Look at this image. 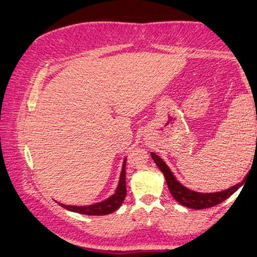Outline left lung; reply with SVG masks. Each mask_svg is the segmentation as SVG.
I'll list each match as a JSON object with an SVG mask.
<instances>
[{"label": "left lung", "mask_w": 257, "mask_h": 257, "mask_svg": "<svg viewBox=\"0 0 257 257\" xmlns=\"http://www.w3.org/2000/svg\"><path fill=\"white\" fill-rule=\"evenodd\" d=\"M151 157L155 163L157 164V167L161 169V172L164 174V178H166L167 185L169 187L170 193L174 197V199L176 202H179L180 204L187 206V208L191 209H197V210H200V209H206V208H211V206H215L220 203H222L223 200H226L227 198L232 196L240 186H243L244 184V179L243 181L239 182V184L232 186V187L227 188L225 191H221V192H215V193H199V192H194V191L188 190L186 188L185 186H182L178 180L175 179V176L173 175V173L170 172V169L168 168V166L163 162L159 156L156 155V153L151 152Z\"/></svg>", "instance_id": "left-lung-1"}]
</instances>
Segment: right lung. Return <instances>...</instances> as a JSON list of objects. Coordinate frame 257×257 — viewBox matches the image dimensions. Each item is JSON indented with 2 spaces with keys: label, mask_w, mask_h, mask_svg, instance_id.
I'll use <instances>...</instances> for the list:
<instances>
[{
  "label": "right lung",
  "mask_w": 257,
  "mask_h": 257,
  "mask_svg": "<svg viewBox=\"0 0 257 257\" xmlns=\"http://www.w3.org/2000/svg\"><path fill=\"white\" fill-rule=\"evenodd\" d=\"M126 196V187H125V159L123 162L122 173H120L119 184L117 187L116 192L112 194L110 198L105 199L104 202L96 203L93 205L87 206H76V205H65L60 204L63 208L67 209L70 211H75V213L83 214V215H93V216H100V215H108L122 205L123 200H124Z\"/></svg>",
  "instance_id": "obj_1"
}]
</instances>
